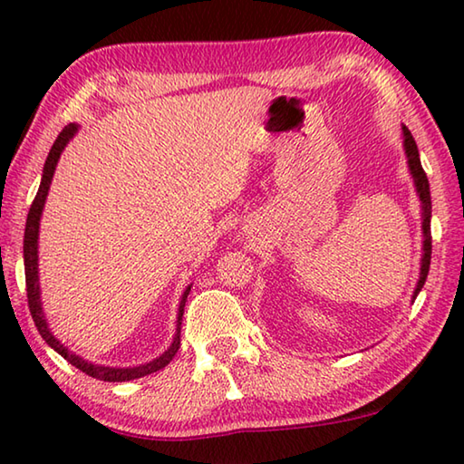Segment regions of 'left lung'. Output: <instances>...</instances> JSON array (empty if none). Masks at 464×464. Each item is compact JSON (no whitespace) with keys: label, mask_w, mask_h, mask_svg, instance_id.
Listing matches in <instances>:
<instances>
[{"label":"left lung","mask_w":464,"mask_h":464,"mask_svg":"<svg viewBox=\"0 0 464 464\" xmlns=\"http://www.w3.org/2000/svg\"><path fill=\"white\" fill-rule=\"evenodd\" d=\"M403 147H405V155H407V163H410V171L413 176L415 182V190L420 194L421 200V229H423V256H421V268H420V280L418 286H415L413 298L420 295V290L426 285L428 272H430V260H431V231H430V218H431V198H430V184H428V176L421 168L420 161V151L418 145L411 137V132L407 127H403Z\"/></svg>","instance_id":"obj_1"}]
</instances>
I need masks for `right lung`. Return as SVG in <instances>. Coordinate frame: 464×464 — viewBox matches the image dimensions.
Returning <instances> with one entry per match:
<instances>
[{
  "label": "right lung",
  "instance_id": "right-lung-1",
  "mask_svg": "<svg viewBox=\"0 0 464 464\" xmlns=\"http://www.w3.org/2000/svg\"><path fill=\"white\" fill-rule=\"evenodd\" d=\"M77 132V124H67L65 129L59 132V137L54 139V143L49 151V157L44 161V169H43V179H41V188L33 200V207L28 210V218H26V231H24V270H26V295H28V307H30V315L34 319V325L38 329V334L43 335V340L51 345L54 352L67 360L69 364H73L75 368H80L82 372L93 376L98 381H106V382H124V381H132V379H140V376H147L151 372L161 371L166 368L171 358L176 356V352L179 350V329H182V315H184V307H186V298L188 293H190V286L184 290L182 301H179V309H178V329L174 335V342H171L169 348L163 352L160 358H155L153 362L140 364V366H132V368H110V366H100V364H92L88 360H83L80 356H75L72 350L65 348L57 337L53 335L49 329V324H46L44 313H43V304H41V286H38V225H41V215L44 208V200L46 194H49L51 188V179L54 174V168H57V161L63 153V149L69 143Z\"/></svg>",
  "mask_w": 464,
  "mask_h": 464
}]
</instances>
